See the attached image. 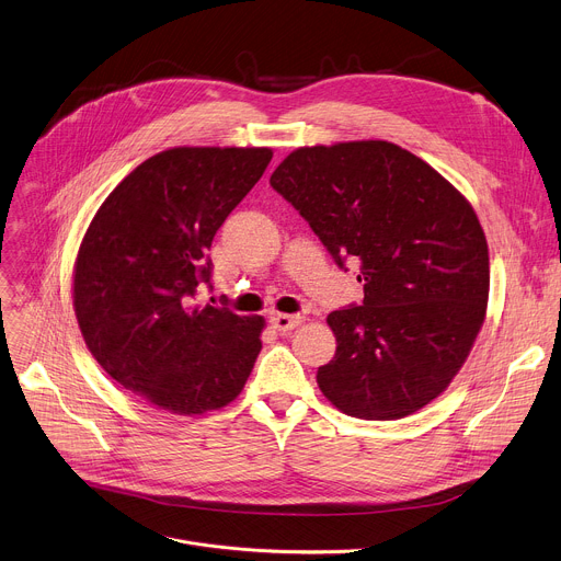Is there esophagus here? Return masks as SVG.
Here are the masks:
<instances>
[{
  "mask_svg": "<svg viewBox=\"0 0 561 561\" xmlns=\"http://www.w3.org/2000/svg\"><path fill=\"white\" fill-rule=\"evenodd\" d=\"M271 322H273V327L277 329V331H282V333H288V331H293L297 324H302L305 322V316H288V313H275L273 318H271Z\"/></svg>",
  "mask_w": 561,
  "mask_h": 561,
  "instance_id": "1",
  "label": "esophagus"
}]
</instances>
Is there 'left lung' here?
Wrapping results in <instances>:
<instances>
[{"label":"left lung","mask_w":561,"mask_h":561,"mask_svg":"<svg viewBox=\"0 0 561 561\" xmlns=\"http://www.w3.org/2000/svg\"><path fill=\"white\" fill-rule=\"evenodd\" d=\"M271 186L335 264L360 271V307L327 318L335 356L318 367L322 394L358 420L417 413L449 388L488 311L490 252L473 207L381 139L297 148Z\"/></svg>","instance_id":"obj_1"}]
</instances>
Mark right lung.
I'll return each mask as SVG.
<instances>
[{
  "mask_svg": "<svg viewBox=\"0 0 561 561\" xmlns=\"http://www.w3.org/2000/svg\"><path fill=\"white\" fill-rule=\"evenodd\" d=\"M271 160V148H169L115 186L79 248L73 311L88 350L110 379L173 415L234 401L261 352L264 318L194 297L211 284L216 230Z\"/></svg>",
  "mask_w": 561,
  "mask_h": 561,
  "instance_id": "add662e5",
  "label": "right lung"
}]
</instances>
